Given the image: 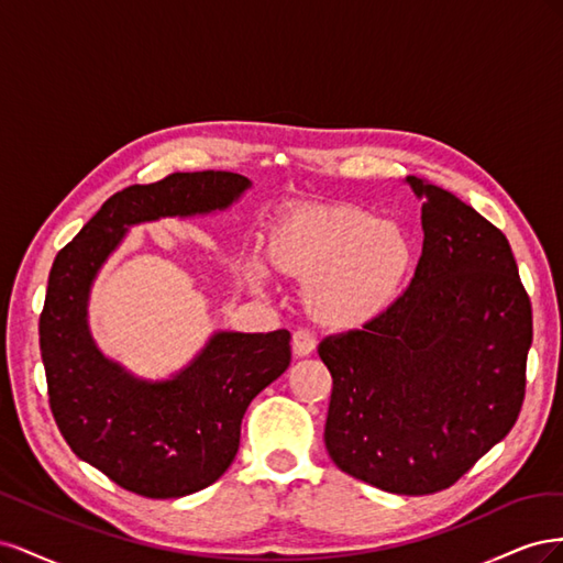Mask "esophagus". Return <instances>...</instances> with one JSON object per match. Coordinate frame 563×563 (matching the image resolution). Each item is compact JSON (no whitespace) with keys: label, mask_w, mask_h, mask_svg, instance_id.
<instances>
[{"label":"esophagus","mask_w":563,"mask_h":563,"mask_svg":"<svg viewBox=\"0 0 563 563\" xmlns=\"http://www.w3.org/2000/svg\"><path fill=\"white\" fill-rule=\"evenodd\" d=\"M291 347H294V356L296 360H302V356H310L317 347V340L312 333L308 331H296L294 340H291Z\"/></svg>","instance_id":"obj_1"}]
</instances>
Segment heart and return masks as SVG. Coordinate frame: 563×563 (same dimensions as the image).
<instances>
[{
  "label": "heart",
  "mask_w": 563,
  "mask_h": 563,
  "mask_svg": "<svg viewBox=\"0 0 563 563\" xmlns=\"http://www.w3.org/2000/svg\"><path fill=\"white\" fill-rule=\"evenodd\" d=\"M413 267V244L391 220L345 201L300 203L263 232L240 277L261 294L269 272L300 284V308L329 333L364 331L395 308Z\"/></svg>",
  "instance_id": "1"
}]
</instances>
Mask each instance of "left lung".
<instances>
[{
	"label": "left lung",
	"instance_id": "obj_1",
	"mask_svg": "<svg viewBox=\"0 0 563 563\" xmlns=\"http://www.w3.org/2000/svg\"><path fill=\"white\" fill-rule=\"evenodd\" d=\"M406 185L422 201V255L380 321L319 345L333 378L323 441L354 479L424 496L515 428L533 317L505 234L444 187Z\"/></svg>",
	"mask_w": 563,
	"mask_h": 563
}]
</instances>
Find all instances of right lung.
Wrapping results in <instances>:
<instances>
[{
  "label": "right lung",
  "mask_w": 563,
  "mask_h": 563,
  "mask_svg": "<svg viewBox=\"0 0 563 563\" xmlns=\"http://www.w3.org/2000/svg\"><path fill=\"white\" fill-rule=\"evenodd\" d=\"M251 180L174 174L112 195L54 261L40 347L56 424L84 463L145 498H183L218 482L240 449L249 404L291 364V333L213 331L183 368L143 378L98 347L89 300L131 228L232 209Z\"/></svg>",
  "instance_id": "right-lung-1"
}]
</instances>
